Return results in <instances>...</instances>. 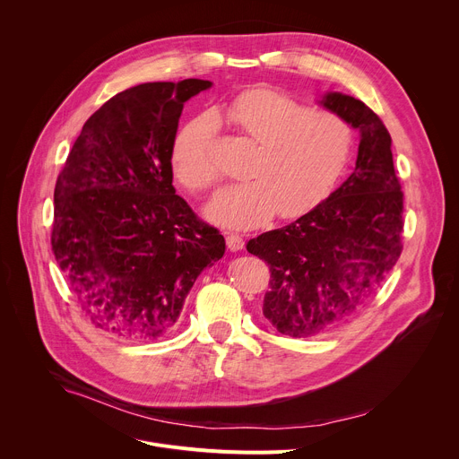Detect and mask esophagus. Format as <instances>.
<instances>
[{
  "mask_svg": "<svg viewBox=\"0 0 459 459\" xmlns=\"http://www.w3.org/2000/svg\"><path fill=\"white\" fill-rule=\"evenodd\" d=\"M243 245H245V241H243L241 236H238V234H229V236H227V247H229V251L238 253V251H241Z\"/></svg>",
  "mask_w": 459,
  "mask_h": 459,
  "instance_id": "esophagus-1",
  "label": "esophagus"
}]
</instances>
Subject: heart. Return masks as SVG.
Listing matches in <instances>:
<instances>
[{"label": "heart", "mask_w": 459, "mask_h": 459, "mask_svg": "<svg viewBox=\"0 0 459 459\" xmlns=\"http://www.w3.org/2000/svg\"><path fill=\"white\" fill-rule=\"evenodd\" d=\"M227 118L255 144L247 181L221 190L206 206L212 223L247 230L281 218H299L324 201L341 179L351 153V128L339 115L306 109L271 90L239 95ZM216 122L211 115L190 120L172 146L178 181L203 192L220 179L214 153Z\"/></svg>", "instance_id": "heart-1"}]
</instances>
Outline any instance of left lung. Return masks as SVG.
<instances>
[{"label": "left lung", "mask_w": 459, "mask_h": 459, "mask_svg": "<svg viewBox=\"0 0 459 459\" xmlns=\"http://www.w3.org/2000/svg\"><path fill=\"white\" fill-rule=\"evenodd\" d=\"M318 104L359 132L353 174L297 221L247 243L271 269L265 318L281 335L299 339L355 315L403 251V192L383 120L339 91L322 95Z\"/></svg>", "instance_id": "8db88e82"}]
</instances>
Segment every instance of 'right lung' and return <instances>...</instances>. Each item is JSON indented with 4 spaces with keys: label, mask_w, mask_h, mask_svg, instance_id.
<instances>
[{
    "label": "right lung",
    "mask_w": 459,
    "mask_h": 459,
    "mask_svg": "<svg viewBox=\"0 0 459 459\" xmlns=\"http://www.w3.org/2000/svg\"><path fill=\"white\" fill-rule=\"evenodd\" d=\"M211 80L150 82L109 99L84 124L55 186L51 245L90 320L120 339L176 327L225 238L172 185V146L186 100Z\"/></svg>",
    "instance_id": "1"
}]
</instances>
